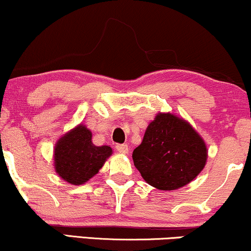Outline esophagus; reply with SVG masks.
I'll list each match as a JSON object with an SVG mask.
<instances>
[{"label":"esophagus","instance_id":"obj_1","mask_svg":"<svg viewBox=\"0 0 251 251\" xmlns=\"http://www.w3.org/2000/svg\"><path fill=\"white\" fill-rule=\"evenodd\" d=\"M116 149H117V151L121 152V154H128V151H129V148L126 144H117Z\"/></svg>","mask_w":251,"mask_h":251}]
</instances>
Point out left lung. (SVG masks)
Returning <instances> with one entry per match:
<instances>
[{
	"label": "left lung",
	"mask_w": 251,
	"mask_h": 251,
	"mask_svg": "<svg viewBox=\"0 0 251 251\" xmlns=\"http://www.w3.org/2000/svg\"><path fill=\"white\" fill-rule=\"evenodd\" d=\"M208 148L188 121L158 113L147 126L142 143L132 152L136 169L158 190H176L190 183L207 164Z\"/></svg>",
	"instance_id": "left-lung-1"
}]
</instances>
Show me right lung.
<instances>
[{
	"label": "right lung",
	"mask_w": 251,
	"mask_h": 251,
	"mask_svg": "<svg viewBox=\"0 0 251 251\" xmlns=\"http://www.w3.org/2000/svg\"><path fill=\"white\" fill-rule=\"evenodd\" d=\"M91 137V131L81 123L55 143V172L69 184H84L100 172L107 158L113 155L110 147L95 146Z\"/></svg>",
	"instance_id": "obj_1"
}]
</instances>
